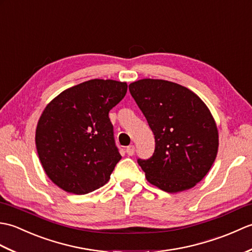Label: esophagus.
<instances>
[{"mask_svg": "<svg viewBox=\"0 0 252 252\" xmlns=\"http://www.w3.org/2000/svg\"><path fill=\"white\" fill-rule=\"evenodd\" d=\"M134 153H135L134 145H130V146L126 147V154L129 155V156H133V155H134Z\"/></svg>", "mask_w": 252, "mask_h": 252, "instance_id": "1", "label": "esophagus"}]
</instances>
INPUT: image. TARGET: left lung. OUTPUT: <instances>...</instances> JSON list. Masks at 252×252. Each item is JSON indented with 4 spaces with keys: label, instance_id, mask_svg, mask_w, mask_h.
<instances>
[{
    "label": "left lung",
    "instance_id": "obj_1",
    "mask_svg": "<svg viewBox=\"0 0 252 252\" xmlns=\"http://www.w3.org/2000/svg\"><path fill=\"white\" fill-rule=\"evenodd\" d=\"M155 135V152L137 159L149 183L167 192L189 189L215 162L219 133L210 110L182 85L142 79L129 85Z\"/></svg>",
    "mask_w": 252,
    "mask_h": 252
}]
</instances>
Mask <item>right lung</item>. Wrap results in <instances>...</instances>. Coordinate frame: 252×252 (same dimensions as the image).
I'll use <instances>...</instances> for the list:
<instances>
[{
  "instance_id": "add662e5",
  "label": "right lung",
  "mask_w": 252,
  "mask_h": 252,
  "mask_svg": "<svg viewBox=\"0 0 252 252\" xmlns=\"http://www.w3.org/2000/svg\"><path fill=\"white\" fill-rule=\"evenodd\" d=\"M126 82L93 79L63 91L37 122L35 145L46 175L67 192L104 186L121 159L109 111L125 97Z\"/></svg>"
}]
</instances>
